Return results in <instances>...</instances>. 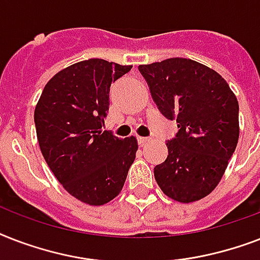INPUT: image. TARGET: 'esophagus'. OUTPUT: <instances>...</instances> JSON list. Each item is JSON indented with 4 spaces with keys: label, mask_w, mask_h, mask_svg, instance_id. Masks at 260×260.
<instances>
[{
    "label": "esophagus",
    "mask_w": 260,
    "mask_h": 260,
    "mask_svg": "<svg viewBox=\"0 0 260 260\" xmlns=\"http://www.w3.org/2000/svg\"><path fill=\"white\" fill-rule=\"evenodd\" d=\"M151 139L150 138H142V136H140V138H138V142H139V144H140V146H146L147 143L150 142Z\"/></svg>",
    "instance_id": "34e87169"
}]
</instances>
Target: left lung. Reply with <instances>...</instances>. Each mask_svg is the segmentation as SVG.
<instances>
[{
  "instance_id": "8db88e82",
  "label": "left lung",
  "mask_w": 260,
  "mask_h": 260,
  "mask_svg": "<svg viewBox=\"0 0 260 260\" xmlns=\"http://www.w3.org/2000/svg\"><path fill=\"white\" fill-rule=\"evenodd\" d=\"M139 71L159 110L179 128L155 179L167 197L198 201L216 189L238 146V98L217 71L191 59L140 64Z\"/></svg>"
}]
</instances>
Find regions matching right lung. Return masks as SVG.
<instances>
[{
  "label": "right lung",
  "mask_w": 260,
  "mask_h": 260,
  "mask_svg": "<svg viewBox=\"0 0 260 260\" xmlns=\"http://www.w3.org/2000/svg\"><path fill=\"white\" fill-rule=\"evenodd\" d=\"M131 69L104 59L74 63L47 82L35 108L47 165L73 197L89 205L117 197L136 158L135 136L120 139L102 131L110 85Z\"/></svg>",
  "instance_id": "right-lung-1"
}]
</instances>
